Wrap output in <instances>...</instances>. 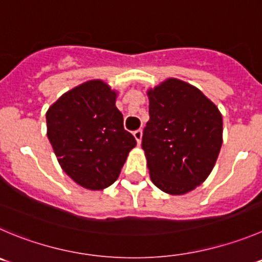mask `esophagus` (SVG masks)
<instances>
[{
	"label": "esophagus",
	"mask_w": 262,
	"mask_h": 262,
	"mask_svg": "<svg viewBox=\"0 0 262 262\" xmlns=\"http://www.w3.org/2000/svg\"><path fill=\"white\" fill-rule=\"evenodd\" d=\"M134 138L138 141V145H140L141 139H143V131H141V129H136L135 133H134Z\"/></svg>",
	"instance_id": "esophagus-1"
}]
</instances>
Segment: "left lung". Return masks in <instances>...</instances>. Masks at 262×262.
Here are the masks:
<instances>
[{
	"label": "left lung",
	"mask_w": 262,
	"mask_h": 262,
	"mask_svg": "<svg viewBox=\"0 0 262 262\" xmlns=\"http://www.w3.org/2000/svg\"><path fill=\"white\" fill-rule=\"evenodd\" d=\"M149 121L143 146L150 179L172 195L201 185L223 145V117L201 90L168 78L148 90Z\"/></svg>",
	"instance_id": "8db88e82"
}]
</instances>
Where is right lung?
<instances>
[{
	"label": "right lung",
	"mask_w": 262,
	"mask_h": 262,
	"mask_svg": "<svg viewBox=\"0 0 262 262\" xmlns=\"http://www.w3.org/2000/svg\"><path fill=\"white\" fill-rule=\"evenodd\" d=\"M117 92L101 79L61 95L46 113L47 138L64 172L90 190L118 179L136 140L123 128Z\"/></svg>",
	"instance_id": "1"
}]
</instances>
